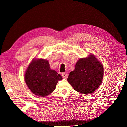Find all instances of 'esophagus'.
<instances>
[{
	"label": "esophagus",
	"mask_w": 127,
	"mask_h": 127,
	"mask_svg": "<svg viewBox=\"0 0 127 127\" xmlns=\"http://www.w3.org/2000/svg\"><path fill=\"white\" fill-rule=\"evenodd\" d=\"M62 77L63 78L66 79V78L68 77V75L67 74H65V73H62Z\"/></svg>",
	"instance_id": "34e87169"
}]
</instances>
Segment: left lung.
Listing matches in <instances>:
<instances>
[{"mask_svg": "<svg viewBox=\"0 0 127 127\" xmlns=\"http://www.w3.org/2000/svg\"><path fill=\"white\" fill-rule=\"evenodd\" d=\"M102 64L93 55L79 59L74 71L70 72L68 82L76 91L89 94L101 84L103 77Z\"/></svg>", "mask_w": 127, "mask_h": 127, "instance_id": "obj_1", "label": "left lung"}]
</instances>
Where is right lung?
<instances>
[{
    "instance_id": "obj_1",
    "label": "right lung",
    "mask_w": 127,
    "mask_h": 127,
    "mask_svg": "<svg viewBox=\"0 0 127 127\" xmlns=\"http://www.w3.org/2000/svg\"><path fill=\"white\" fill-rule=\"evenodd\" d=\"M62 77L49 67L48 61L33 59L26 71L25 80L30 91L37 96L45 97L55 90Z\"/></svg>"
}]
</instances>
